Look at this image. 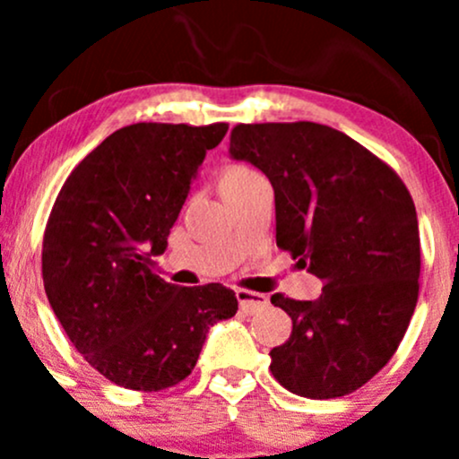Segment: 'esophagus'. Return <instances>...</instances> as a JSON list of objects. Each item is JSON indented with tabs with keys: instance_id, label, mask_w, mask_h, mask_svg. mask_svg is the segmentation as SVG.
<instances>
[{
	"instance_id": "esophagus-1",
	"label": "esophagus",
	"mask_w": 459,
	"mask_h": 459,
	"mask_svg": "<svg viewBox=\"0 0 459 459\" xmlns=\"http://www.w3.org/2000/svg\"><path fill=\"white\" fill-rule=\"evenodd\" d=\"M237 299H239V308L247 315L256 313V310L267 307V298L263 296V293L247 291V289H237Z\"/></svg>"
}]
</instances>
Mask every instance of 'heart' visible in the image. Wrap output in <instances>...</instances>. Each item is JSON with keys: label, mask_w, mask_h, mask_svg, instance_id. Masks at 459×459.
<instances>
[{"label": "heart", "mask_w": 459, "mask_h": 459, "mask_svg": "<svg viewBox=\"0 0 459 459\" xmlns=\"http://www.w3.org/2000/svg\"><path fill=\"white\" fill-rule=\"evenodd\" d=\"M259 177V172L252 170L250 166H244V163H230V166L224 168L222 175H220V189H222V192H226V189H237Z\"/></svg>", "instance_id": "heart-1"}]
</instances>
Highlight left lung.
<instances>
[{
	"label": "left lung",
	"instance_id": "obj_1",
	"mask_svg": "<svg viewBox=\"0 0 459 459\" xmlns=\"http://www.w3.org/2000/svg\"><path fill=\"white\" fill-rule=\"evenodd\" d=\"M230 155L270 178L278 247L324 282L317 299L272 296L293 321L270 351L272 376L308 399L358 391L397 351L419 299L408 187L343 131L308 120L237 125Z\"/></svg>",
	"mask_w": 459,
	"mask_h": 459
}]
</instances>
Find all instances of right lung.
<instances>
[{"label":"right lung","mask_w":459,"mask_h":459,"mask_svg":"<svg viewBox=\"0 0 459 459\" xmlns=\"http://www.w3.org/2000/svg\"><path fill=\"white\" fill-rule=\"evenodd\" d=\"M226 129L135 123L114 131L68 175L47 220V299L79 354L129 391L186 380L209 328L237 313L233 289L177 287L151 261L166 250L189 183Z\"/></svg>","instance_id":"obj_1"}]
</instances>
